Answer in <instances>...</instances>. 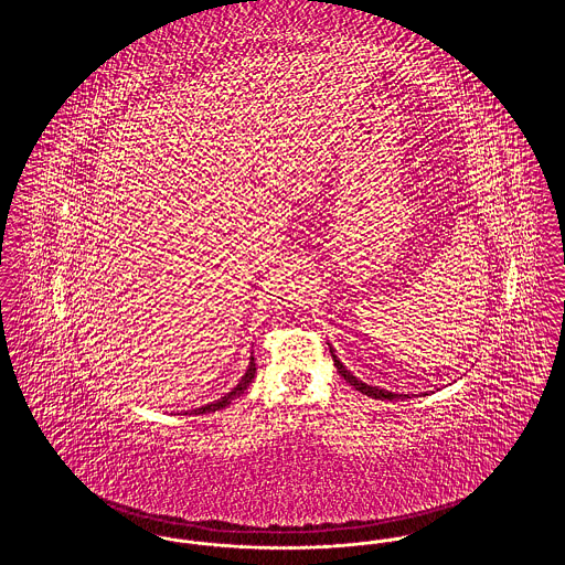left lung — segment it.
<instances>
[{
  "instance_id": "left-lung-1",
  "label": "left lung",
  "mask_w": 565,
  "mask_h": 565,
  "mask_svg": "<svg viewBox=\"0 0 565 565\" xmlns=\"http://www.w3.org/2000/svg\"><path fill=\"white\" fill-rule=\"evenodd\" d=\"M332 360H334V364H337L339 375L343 376V379L350 383L351 387H355L358 392H362V394H366V396H373V398H381V401H396V398H398V394H392V392H385V390H379V387H373V385H366V383L358 381L355 376L343 369V364L337 360L334 353H332Z\"/></svg>"
}]
</instances>
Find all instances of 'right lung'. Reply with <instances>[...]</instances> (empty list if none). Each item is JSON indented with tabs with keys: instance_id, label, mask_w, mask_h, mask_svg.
<instances>
[{
	"instance_id": "right-lung-1",
	"label": "right lung",
	"mask_w": 565,
	"mask_h": 565,
	"mask_svg": "<svg viewBox=\"0 0 565 565\" xmlns=\"http://www.w3.org/2000/svg\"><path fill=\"white\" fill-rule=\"evenodd\" d=\"M254 375H256V362H254V355L249 358V369H247V373L243 375L242 381H239V385L231 392V394H226L224 398H220L217 403L214 404H207V406H201V408H194L192 413H212V411H217V408H222V406H228V404L233 403L235 398H239L242 396L243 392L247 390V385L252 383V379H254Z\"/></svg>"
}]
</instances>
